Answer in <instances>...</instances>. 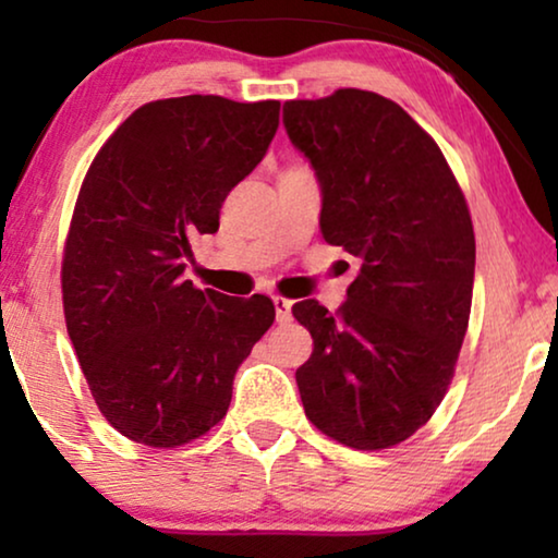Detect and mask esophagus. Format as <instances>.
<instances>
[{
  "label": "esophagus",
  "mask_w": 558,
  "mask_h": 558,
  "mask_svg": "<svg viewBox=\"0 0 558 558\" xmlns=\"http://www.w3.org/2000/svg\"><path fill=\"white\" fill-rule=\"evenodd\" d=\"M274 310H277V323L287 325L292 319V302L284 296H274Z\"/></svg>",
  "instance_id": "34e87169"
}]
</instances>
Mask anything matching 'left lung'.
Masks as SVG:
<instances>
[{
  "instance_id": "obj_1",
  "label": "left lung",
  "mask_w": 558,
  "mask_h": 558,
  "mask_svg": "<svg viewBox=\"0 0 558 558\" xmlns=\"http://www.w3.org/2000/svg\"><path fill=\"white\" fill-rule=\"evenodd\" d=\"M284 129L319 182L325 241L361 258L338 315L292 307L315 340L296 371L304 414L348 447H393L454 376L475 281L468 203L437 142L371 90L287 101Z\"/></svg>"
}]
</instances>
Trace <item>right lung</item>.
Returning a JSON list of instances; mask_svg holds the SVG:
<instances>
[{
    "label": "right lung",
    "instance_id": "obj_1",
    "mask_svg": "<svg viewBox=\"0 0 558 558\" xmlns=\"http://www.w3.org/2000/svg\"><path fill=\"white\" fill-rule=\"evenodd\" d=\"M277 126L279 101H151L83 180L63 256L65 325L98 409L132 441L180 447L216 426L274 323L269 296L195 289L185 269Z\"/></svg>",
    "mask_w": 558,
    "mask_h": 558
}]
</instances>
